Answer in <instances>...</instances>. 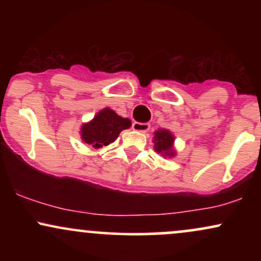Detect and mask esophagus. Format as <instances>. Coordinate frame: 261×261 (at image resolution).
<instances>
[{"mask_svg":"<svg viewBox=\"0 0 261 261\" xmlns=\"http://www.w3.org/2000/svg\"><path fill=\"white\" fill-rule=\"evenodd\" d=\"M133 128L135 131H139V133H147V131L151 128L149 124H146V122H133Z\"/></svg>","mask_w":261,"mask_h":261,"instance_id":"obj_1","label":"esophagus"}]
</instances>
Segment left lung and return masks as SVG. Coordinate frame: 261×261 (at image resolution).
Wrapping results in <instances>:
<instances>
[{"mask_svg":"<svg viewBox=\"0 0 261 261\" xmlns=\"http://www.w3.org/2000/svg\"><path fill=\"white\" fill-rule=\"evenodd\" d=\"M173 142L174 137L167 130H158L154 134V148L158 153L166 155H174L173 151Z\"/></svg>","mask_w":261,"mask_h":261,"instance_id":"8db88e82","label":"left lung"}]
</instances>
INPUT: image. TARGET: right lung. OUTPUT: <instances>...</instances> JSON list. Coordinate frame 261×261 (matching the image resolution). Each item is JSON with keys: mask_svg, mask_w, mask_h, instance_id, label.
I'll use <instances>...</instances> for the list:
<instances>
[{"mask_svg": "<svg viewBox=\"0 0 261 261\" xmlns=\"http://www.w3.org/2000/svg\"><path fill=\"white\" fill-rule=\"evenodd\" d=\"M131 126V121L119 116L109 108L103 109L88 124L83 125L82 140L94 148L108 146L118 139L119 134Z\"/></svg>", "mask_w": 261, "mask_h": 261, "instance_id": "obj_1", "label": "right lung"}]
</instances>
